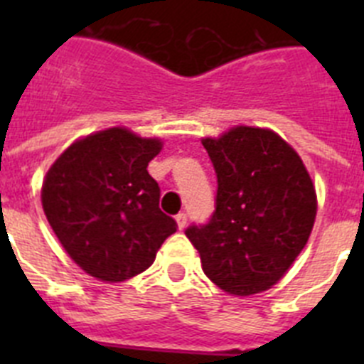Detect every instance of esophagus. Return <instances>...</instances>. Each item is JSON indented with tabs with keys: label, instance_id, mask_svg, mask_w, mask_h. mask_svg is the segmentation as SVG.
I'll return each mask as SVG.
<instances>
[{
	"label": "esophagus",
	"instance_id": "34e87169",
	"mask_svg": "<svg viewBox=\"0 0 364 364\" xmlns=\"http://www.w3.org/2000/svg\"><path fill=\"white\" fill-rule=\"evenodd\" d=\"M176 224H178V230H184L186 224H188V215L186 213L176 215Z\"/></svg>",
	"mask_w": 364,
	"mask_h": 364
}]
</instances>
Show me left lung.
Here are the masks:
<instances>
[{
	"label": "left lung",
	"instance_id": "obj_1",
	"mask_svg": "<svg viewBox=\"0 0 364 364\" xmlns=\"http://www.w3.org/2000/svg\"><path fill=\"white\" fill-rule=\"evenodd\" d=\"M202 146L217 173V202L210 222L186 235L218 288L260 294L306 246L317 213L314 182L294 147L269 129L237 125Z\"/></svg>",
	"mask_w": 364,
	"mask_h": 364
}]
</instances>
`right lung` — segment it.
I'll return each instance as SVG.
<instances>
[{
    "label": "right lung",
    "instance_id": "obj_1",
    "mask_svg": "<svg viewBox=\"0 0 364 364\" xmlns=\"http://www.w3.org/2000/svg\"><path fill=\"white\" fill-rule=\"evenodd\" d=\"M160 149L159 138L111 127L76 140L45 175V217L70 259L100 281L122 282L146 272L176 231L147 173Z\"/></svg>",
    "mask_w": 364,
    "mask_h": 364
}]
</instances>
